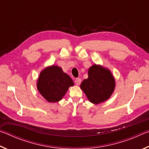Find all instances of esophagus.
Segmentation results:
<instances>
[{
	"label": "esophagus",
	"instance_id": "esophagus-1",
	"mask_svg": "<svg viewBox=\"0 0 149 149\" xmlns=\"http://www.w3.org/2000/svg\"><path fill=\"white\" fill-rule=\"evenodd\" d=\"M81 78H76V79H75V84L79 85L81 84Z\"/></svg>",
	"mask_w": 149,
	"mask_h": 149
}]
</instances>
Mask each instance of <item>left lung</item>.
Returning <instances> with one entry per match:
<instances>
[{
    "label": "left lung",
    "instance_id": "left-lung-1",
    "mask_svg": "<svg viewBox=\"0 0 149 149\" xmlns=\"http://www.w3.org/2000/svg\"><path fill=\"white\" fill-rule=\"evenodd\" d=\"M81 89L93 104L107 100L112 94L115 80L110 70L98 65H93L88 71V78L83 81Z\"/></svg>",
    "mask_w": 149,
    "mask_h": 149
}]
</instances>
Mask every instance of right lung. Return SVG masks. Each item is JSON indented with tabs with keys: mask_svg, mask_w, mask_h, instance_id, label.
Here are the masks:
<instances>
[{
	"mask_svg": "<svg viewBox=\"0 0 149 149\" xmlns=\"http://www.w3.org/2000/svg\"><path fill=\"white\" fill-rule=\"evenodd\" d=\"M74 82L68 75L57 65L47 68L41 72L37 89L48 102H56L62 99Z\"/></svg>",
	"mask_w": 149,
	"mask_h": 149,
	"instance_id": "right-lung-1",
	"label": "right lung"
}]
</instances>
